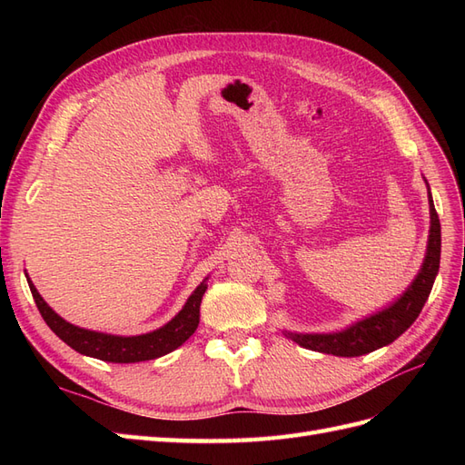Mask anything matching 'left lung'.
<instances>
[{"mask_svg": "<svg viewBox=\"0 0 465 465\" xmlns=\"http://www.w3.org/2000/svg\"><path fill=\"white\" fill-rule=\"evenodd\" d=\"M425 184L430 209L429 241L423 265H420V270L411 281V285L407 287L396 301L384 306L382 311L353 322L345 330L330 333H297L285 330L283 333L289 340L299 343L304 349L318 351V353L335 357H361L396 341L398 337L411 326L420 314V311H423L440 267V221L439 215H436L427 180Z\"/></svg>", "mask_w": 465, "mask_h": 465, "instance_id": "8db88e82", "label": "left lung"}]
</instances>
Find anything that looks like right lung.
<instances>
[{"label":"right lung","mask_w":465,"mask_h":465,"mask_svg":"<svg viewBox=\"0 0 465 465\" xmlns=\"http://www.w3.org/2000/svg\"><path fill=\"white\" fill-rule=\"evenodd\" d=\"M207 279L209 277H205L202 283L195 287L186 304L182 306V311L171 322H166L163 328L142 335H114L79 328L75 323H69L67 320H64L60 314H55L46 304V301L40 297V292L36 291L29 273H26L33 299L42 318L48 323V328L58 335L64 343L75 349L77 353L93 359H101L106 362H142L159 359L163 355L173 353L174 349L188 341L190 335L200 323V304L203 299V292L207 291Z\"/></svg>","instance_id":"obj_1"}]
</instances>
